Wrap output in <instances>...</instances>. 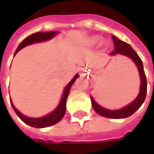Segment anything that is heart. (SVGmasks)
<instances>
[{
	"instance_id": "b5f03b06",
	"label": "heart",
	"mask_w": 154,
	"mask_h": 154,
	"mask_svg": "<svg viewBox=\"0 0 154 154\" xmlns=\"http://www.w3.org/2000/svg\"><path fill=\"white\" fill-rule=\"evenodd\" d=\"M98 39H99V38H97V37H95V38H92V42H97V41L98 40Z\"/></svg>"
}]
</instances>
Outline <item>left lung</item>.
I'll return each mask as SVG.
<instances>
[{
    "instance_id": "8db88e82",
    "label": "left lung",
    "mask_w": 154,
    "mask_h": 154,
    "mask_svg": "<svg viewBox=\"0 0 154 154\" xmlns=\"http://www.w3.org/2000/svg\"><path fill=\"white\" fill-rule=\"evenodd\" d=\"M112 39H113L115 48H114L113 52L110 53V54L111 55L122 54V55L130 57L135 63L136 66L138 67L139 75H140V79H141L140 91H139V96L132 103H130L127 106L124 107L120 110H107L103 107L100 106L93 100L92 97H91V104H92L94 110L97 114H99L100 116L110 118V119H123V118H126V117L132 116L143 103V101L145 100L146 94H147V79H146L145 73H144V70H143L142 60L140 59V57H139V55L137 54L135 51L133 49L132 47L129 44H127L124 41H121L114 35H112Z\"/></svg>"
}]
</instances>
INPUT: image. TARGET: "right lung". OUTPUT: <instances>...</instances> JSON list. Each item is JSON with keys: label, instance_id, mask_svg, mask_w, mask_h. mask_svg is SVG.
Instances as JSON below:
<instances>
[{"label": "right lung", "instance_id": "right-lung-1", "mask_svg": "<svg viewBox=\"0 0 154 154\" xmlns=\"http://www.w3.org/2000/svg\"><path fill=\"white\" fill-rule=\"evenodd\" d=\"M56 34H57V32L55 31L45 32V33L38 32V33H35V34L29 35L28 37L25 38L20 43V44L19 45V47L17 48V49L15 51V55L21 48H23L25 46H27L29 44H35V43H37V42L48 40V39L53 38ZM78 77H79V75L77 74L72 78V80L67 84V87H65V89H64L63 95V97L61 99V101L59 105H58V106L52 113L48 115V116H44L42 118H29V117H26V116H23L21 113H20L18 110L15 109V106H13V104L11 101L12 108H13V110H15L16 115L19 116V118L21 119L23 122H25V124H27V125L32 126V127H35V128H45V127H48V126L54 125L55 124L59 122L61 119H63L64 115H65V112H66V101H67V98L68 97L69 91H70V88L72 87V85L74 83V82L76 81V79ZM10 100H11V99H10Z\"/></svg>", "mask_w": 154, "mask_h": 154}]
</instances>
